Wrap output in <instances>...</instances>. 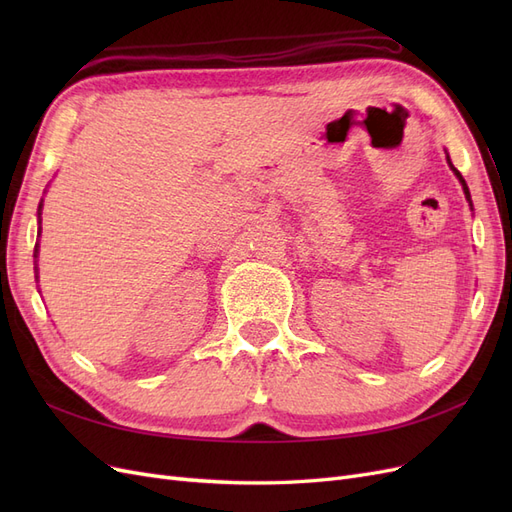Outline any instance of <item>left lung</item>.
<instances>
[{
  "mask_svg": "<svg viewBox=\"0 0 512 512\" xmlns=\"http://www.w3.org/2000/svg\"><path fill=\"white\" fill-rule=\"evenodd\" d=\"M448 162H451V160H448ZM451 168H453V170H455V175H457V177H459V181H461V185H463V192H466V198H468V200H470V190H468V185H466V179H463V177H461V175H459V170H457V168H455V166H453V164H451Z\"/></svg>",
  "mask_w": 512,
  "mask_h": 512,
  "instance_id": "obj_1",
  "label": "left lung"
}]
</instances>
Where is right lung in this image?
<instances>
[{
  "label": "right lung",
  "mask_w": 512,
  "mask_h": 512,
  "mask_svg": "<svg viewBox=\"0 0 512 512\" xmlns=\"http://www.w3.org/2000/svg\"><path fill=\"white\" fill-rule=\"evenodd\" d=\"M40 207H42V205H40ZM40 207H38V209H40Z\"/></svg>",
  "instance_id": "add662e5"
}]
</instances>
